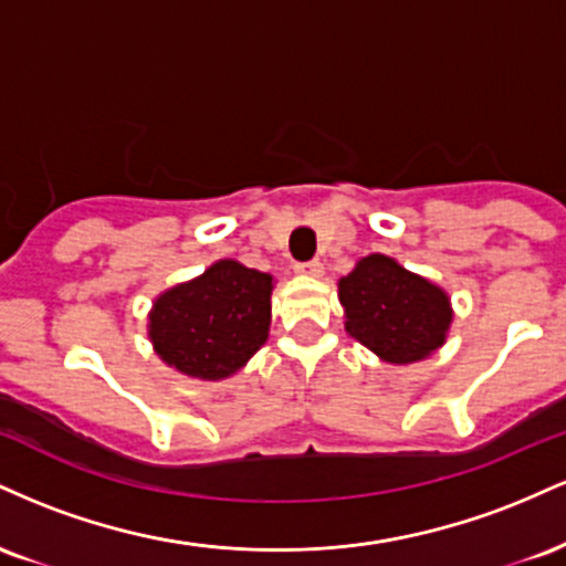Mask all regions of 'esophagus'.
Here are the masks:
<instances>
[{
    "label": "esophagus",
    "instance_id": "34e87169",
    "mask_svg": "<svg viewBox=\"0 0 566 566\" xmlns=\"http://www.w3.org/2000/svg\"><path fill=\"white\" fill-rule=\"evenodd\" d=\"M322 263L319 261H311V263H297L295 265V274H301V276H322Z\"/></svg>",
    "mask_w": 566,
    "mask_h": 566
}]
</instances>
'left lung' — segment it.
Returning a JSON list of instances; mask_svg holds the SVG:
<instances>
[{
    "instance_id": "obj_1",
    "label": "left lung",
    "mask_w": 566,
    "mask_h": 566,
    "mask_svg": "<svg viewBox=\"0 0 566 566\" xmlns=\"http://www.w3.org/2000/svg\"><path fill=\"white\" fill-rule=\"evenodd\" d=\"M346 333L386 365H415L447 343L454 311L444 287L412 274L394 258L356 261L337 282Z\"/></svg>"
}]
</instances>
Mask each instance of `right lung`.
<instances>
[{"mask_svg": "<svg viewBox=\"0 0 566 566\" xmlns=\"http://www.w3.org/2000/svg\"><path fill=\"white\" fill-rule=\"evenodd\" d=\"M271 292L274 276L223 258L161 292L148 311V340L175 373L226 380L269 340Z\"/></svg>", "mask_w": 566, "mask_h": 566, "instance_id": "add662e5", "label": "right lung"}]
</instances>
